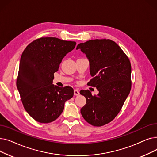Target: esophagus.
<instances>
[{
  "label": "esophagus",
  "mask_w": 157,
  "mask_h": 157,
  "mask_svg": "<svg viewBox=\"0 0 157 157\" xmlns=\"http://www.w3.org/2000/svg\"><path fill=\"white\" fill-rule=\"evenodd\" d=\"M74 95H79V90H77V89L74 90Z\"/></svg>",
  "instance_id": "1"
}]
</instances>
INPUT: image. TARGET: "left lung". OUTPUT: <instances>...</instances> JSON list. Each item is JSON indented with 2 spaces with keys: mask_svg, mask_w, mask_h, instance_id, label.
I'll use <instances>...</instances> for the list:
<instances>
[{
  "mask_svg": "<svg viewBox=\"0 0 157 157\" xmlns=\"http://www.w3.org/2000/svg\"><path fill=\"white\" fill-rule=\"evenodd\" d=\"M76 49L86 54L92 78L88 85L96 87L98 95L88 90L80 94L86 97L81 109L84 119L95 127L108 124L120 111L131 89V64L121 48L110 39H94L80 43Z\"/></svg>",
  "mask_w": 157,
  "mask_h": 157,
  "instance_id": "left-lung-1",
  "label": "left lung"
}]
</instances>
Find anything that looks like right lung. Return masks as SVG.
Segmentation results:
<instances>
[{
    "label": "right lung",
    "mask_w": 157,
    "mask_h": 157,
    "mask_svg": "<svg viewBox=\"0 0 157 157\" xmlns=\"http://www.w3.org/2000/svg\"><path fill=\"white\" fill-rule=\"evenodd\" d=\"M74 41L43 37L30 43L21 55L16 86L25 111L38 122L50 123L62 114L64 104L74 95L71 86L53 85L54 73Z\"/></svg>",
    "instance_id": "right-lung-1"
}]
</instances>
